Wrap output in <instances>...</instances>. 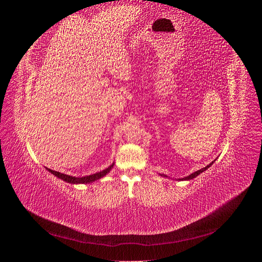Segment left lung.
Instances as JSON below:
<instances>
[{
	"label": "left lung",
	"instance_id": "8db88e82",
	"mask_svg": "<svg viewBox=\"0 0 262 262\" xmlns=\"http://www.w3.org/2000/svg\"><path fill=\"white\" fill-rule=\"evenodd\" d=\"M214 162H215V161H213V162H212V163H210L208 166H205V167H203V168H201V169H199V170H196V171L192 172L191 175H189V176H187V177H185V178H179L178 180H190V179H193V178H195L196 176H199L201 172L205 171V170H207L209 167H211L212 164H213ZM160 175H161L162 177H168V176H166V175H162V173H160Z\"/></svg>",
	"mask_w": 262,
	"mask_h": 262
}]
</instances>
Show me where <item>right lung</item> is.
Returning a JSON list of instances; mask_svg holds the SVG:
<instances>
[{
  "label": "right lung",
  "instance_id": "right-lung-1",
  "mask_svg": "<svg viewBox=\"0 0 262 262\" xmlns=\"http://www.w3.org/2000/svg\"><path fill=\"white\" fill-rule=\"evenodd\" d=\"M114 165H115V163H113L112 165L109 166V167H107L104 170L98 171L96 173H93V175L84 176V177H73V176H70V175H66V173H62V172H59V171L52 170L50 168H47V167L46 168H47V170H48L49 172H51L52 175L60 178L61 180L66 181V182H69V184H72V185H78V184H91V182H93L95 180H98V179L102 178L104 176H106L110 170L113 169Z\"/></svg>",
  "mask_w": 262,
  "mask_h": 262
}]
</instances>
